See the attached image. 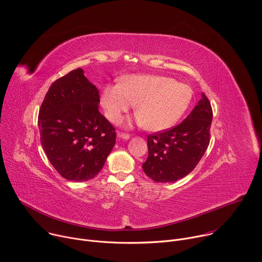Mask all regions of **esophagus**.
I'll return each instance as SVG.
<instances>
[{"mask_svg":"<svg viewBox=\"0 0 262 262\" xmlns=\"http://www.w3.org/2000/svg\"><path fill=\"white\" fill-rule=\"evenodd\" d=\"M117 138H118L119 140H128V139L130 138V135L125 134V133H120V132H118V133H117Z\"/></svg>","mask_w":262,"mask_h":262,"instance_id":"1","label":"esophagus"}]
</instances>
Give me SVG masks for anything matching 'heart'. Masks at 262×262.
I'll return each instance as SVG.
<instances>
[{
  "instance_id": "b5f03b06",
  "label": "heart",
  "mask_w": 262,
  "mask_h": 262,
  "mask_svg": "<svg viewBox=\"0 0 262 262\" xmlns=\"http://www.w3.org/2000/svg\"><path fill=\"white\" fill-rule=\"evenodd\" d=\"M192 97L191 87L184 83L164 76L134 74L104 86L100 103L105 117L114 123L135 104L137 122L149 132H162L182 117Z\"/></svg>"
}]
</instances>
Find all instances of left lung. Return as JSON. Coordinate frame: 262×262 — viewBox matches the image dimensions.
I'll return each instance as SVG.
<instances>
[{"label": "left lung", "instance_id": "obj_1", "mask_svg": "<svg viewBox=\"0 0 262 262\" xmlns=\"http://www.w3.org/2000/svg\"><path fill=\"white\" fill-rule=\"evenodd\" d=\"M211 120L210 102L202 93L180 124L148 136V158L142 165L145 174L157 182H172L191 173L208 147Z\"/></svg>", "mask_w": 262, "mask_h": 262}]
</instances>
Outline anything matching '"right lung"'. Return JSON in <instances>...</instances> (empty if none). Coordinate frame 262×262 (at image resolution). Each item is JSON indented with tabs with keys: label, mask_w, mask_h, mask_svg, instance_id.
<instances>
[{
	"label": "right lung",
	"mask_w": 262,
	"mask_h": 262,
	"mask_svg": "<svg viewBox=\"0 0 262 262\" xmlns=\"http://www.w3.org/2000/svg\"><path fill=\"white\" fill-rule=\"evenodd\" d=\"M98 104V89L78 68L52 84L40 106L41 145L67 180L95 177L115 145V128L99 113Z\"/></svg>",
	"instance_id": "obj_1"
}]
</instances>
